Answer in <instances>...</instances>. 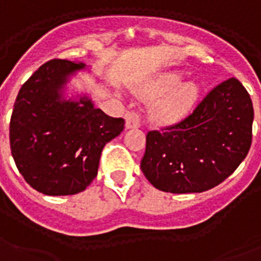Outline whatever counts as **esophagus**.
<instances>
[{
	"mask_svg": "<svg viewBox=\"0 0 261 261\" xmlns=\"http://www.w3.org/2000/svg\"><path fill=\"white\" fill-rule=\"evenodd\" d=\"M142 117L138 111H127L126 113V127L127 128H134L141 126Z\"/></svg>",
	"mask_w": 261,
	"mask_h": 261,
	"instance_id": "obj_1",
	"label": "esophagus"
}]
</instances>
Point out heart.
I'll use <instances>...</instances> for the list:
<instances>
[{
    "mask_svg": "<svg viewBox=\"0 0 261 261\" xmlns=\"http://www.w3.org/2000/svg\"><path fill=\"white\" fill-rule=\"evenodd\" d=\"M180 81L181 76L179 74H168L155 85L150 94L162 95V94L169 93L175 87L178 86ZM196 94H198V89L194 83L180 85L172 93L158 100L154 107V113H152L154 118L159 122H171V120L178 119L194 102Z\"/></svg>",
    "mask_w": 261,
    "mask_h": 261,
    "instance_id": "1",
    "label": "heart"
}]
</instances>
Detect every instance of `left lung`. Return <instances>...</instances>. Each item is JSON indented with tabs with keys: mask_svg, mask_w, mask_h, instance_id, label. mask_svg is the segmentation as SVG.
<instances>
[{
	"mask_svg": "<svg viewBox=\"0 0 261 261\" xmlns=\"http://www.w3.org/2000/svg\"><path fill=\"white\" fill-rule=\"evenodd\" d=\"M253 106L248 91L229 78L178 123L148 131L141 168L155 188L203 192L228 178L252 143Z\"/></svg>",
	"mask_w": 261,
	"mask_h": 261,
	"instance_id": "8db88e82",
	"label": "left lung"
}]
</instances>
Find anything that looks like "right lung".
<instances>
[{"mask_svg": "<svg viewBox=\"0 0 261 261\" xmlns=\"http://www.w3.org/2000/svg\"><path fill=\"white\" fill-rule=\"evenodd\" d=\"M83 63L51 60L19 89L10 118V150L26 183L45 195H74L98 174L102 150L124 119L95 109L89 98L61 99L69 74Z\"/></svg>", "mask_w": 261, "mask_h": 261, "instance_id": "1", "label": "right lung"}]
</instances>
